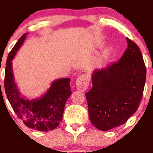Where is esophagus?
Returning <instances> with one entry per match:
<instances>
[{
	"instance_id": "34e87169",
	"label": "esophagus",
	"mask_w": 153,
	"mask_h": 153,
	"mask_svg": "<svg viewBox=\"0 0 153 153\" xmlns=\"http://www.w3.org/2000/svg\"><path fill=\"white\" fill-rule=\"evenodd\" d=\"M75 84H76L77 89L81 92H84L88 87L89 84H90V77L86 74H83V75H80L78 77L76 81H75Z\"/></svg>"
}]
</instances>
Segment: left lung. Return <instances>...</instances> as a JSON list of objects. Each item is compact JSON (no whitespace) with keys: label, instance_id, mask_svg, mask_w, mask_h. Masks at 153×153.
<instances>
[{"label":"left lung","instance_id":"1","mask_svg":"<svg viewBox=\"0 0 153 153\" xmlns=\"http://www.w3.org/2000/svg\"><path fill=\"white\" fill-rule=\"evenodd\" d=\"M128 47L119 61L93 71V87L86 93L90 121L101 131L125 123L143 96L146 69L138 46L126 38Z\"/></svg>","mask_w":153,"mask_h":153}]
</instances>
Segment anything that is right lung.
Listing matches in <instances>:
<instances>
[{"instance_id": "add662e5", "label": "right lung", "mask_w": 153, "mask_h": 153, "mask_svg": "<svg viewBox=\"0 0 153 153\" xmlns=\"http://www.w3.org/2000/svg\"><path fill=\"white\" fill-rule=\"evenodd\" d=\"M27 34L22 36L9 53L4 78L6 94L14 112L28 128L40 131H51L62 120L66 102L72 94L69 84L71 79L60 78L54 81L40 98L29 99L22 96L15 83L12 60L25 40Z\"/></svg>"}]
</instances>
